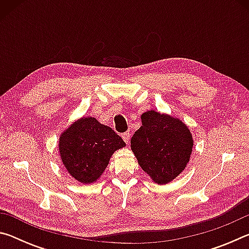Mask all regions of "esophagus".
<instances>
[{
    "instance_id": "34e87169",
    "label": "esophagus",
    "mask_w": 249,
    "mask_h": 249,
    "mask_svg": "<svg viewBox=\"0 0 249 249\" xmlns=\"http://www.w3.org/2000/svg\"><path fill=\"white\" fill-rule=\"evenodd\" d=\"M122 138H123V141L126 142V144H128V142H129V138H130L129 132H125L124 134H122Z\"/></svg>"
}]
</instances>
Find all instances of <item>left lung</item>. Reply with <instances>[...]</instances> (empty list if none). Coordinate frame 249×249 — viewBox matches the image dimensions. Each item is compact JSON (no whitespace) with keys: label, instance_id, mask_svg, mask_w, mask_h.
I'll use <instances>...</instances> for the list:
<instances>
[{"label":"left lung","instance_id":"8db88e82","mask_svg":"<svg viewBox=\"0 0 249 249\" xmlns=\"http://www.w3.org/2000/svg\"><path fill=\"white\" fill-rule=\"evenodd\" d=\"M142 126L130 140L138 163L157 184L176 179L190 161L193 138L180 119L154 109L141 116Z\"/></svg>","mask_w":249,"mask_h":249}]
</instances>
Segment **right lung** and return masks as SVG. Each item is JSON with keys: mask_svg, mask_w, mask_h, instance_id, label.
<instances>
[{"mask_svg": "<svg viewBox=\"0 0 249 249\" xmlns=\"http://www.w3.org/2000/svg\"><path fill=\"white\" fill-rule=\"evenodd\" d=\"M126 144L120 135L92 116H82L59 136L58 149L68 174L79 182L98 181L112 155Z\"/></svg>", "mask_w": 249, "mask_h": 249, "instance_id": "1", "label": "right lung"}]
</instances>
